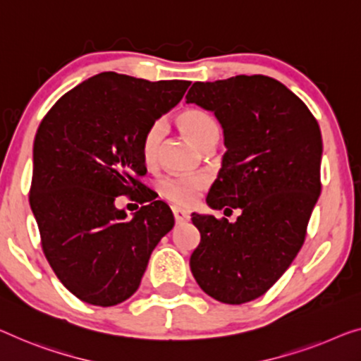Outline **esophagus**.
<instances>
[{"instance_id":"esophagus-1","label":"esophagus","mask_w":361,"mask_h":361,"mask_svg":"<svg viewBox=\"0 0 361 361\" xmlns=\"http://www.w3.org/2000/svg\"><path fill=\"white\" fill-rule=\"evenodd\" d=\"M171 212H173V217H175L176 224L186 222V220L190 219V214H188L186 211H183V209H180V207H171Z\"/></svg>"}]
</instances>
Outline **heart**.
Wrapping results in <instances>:
<instances>
[{"instance_id":"b5f03b06","label":"heart","mask_w":361,"mask_h":361,"mask_svg":"<svg viewBox=\"0 0 361 361\" xmlns=\"http://www.w3.org/2000/svg\"><path fill=\"white\" fill-rule=\"evenodd\" d=\"M178 126L192 142L206 149L219 137V126L207 111L186 110L178 116ZM165 136L164 121H154L141 137V155L146 165H154L159 159L160 146ZM207 186V180L201 175H169L159 181V191L165 199L178 204L191 206Z\"/></svg>"}]
</instances>
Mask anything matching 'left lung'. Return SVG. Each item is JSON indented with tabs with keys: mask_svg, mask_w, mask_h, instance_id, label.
Segmentation results:
<instances>
[{
	"mask_svg": "<svg viewBox=\"0 0 361 361\" xmlns=\"http://www.w3.org/2000/svg\"><path fill=\"white\" fill-rule=\"evenodd\" d=\"M186 104L214 111L224 128L212 209H238L236 222L192 214L201 241L190 267L209 297L241 305L264 295L303 246L321 192V129L279 80L255 74L195 82Z\"/></svg>",
	"mask_w": 361,
	"mask_h": 361,
	"instance_id": "8db88e82",
	"label": "left lung"
}]
</instances>
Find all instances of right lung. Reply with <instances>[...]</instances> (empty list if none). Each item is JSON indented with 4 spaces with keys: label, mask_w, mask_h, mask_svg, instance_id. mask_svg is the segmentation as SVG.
Returning a JSON list of instances; mask_svg holds the SVG:
<instances>
[{
    "label": "right lung",
    "mask_w": 361,
    "mask_h": 361,
    "mask_svg": "<svg viewBox=\"0 0 361 361\" xmlns=\"http://www.w3.org/2000/svg\"><path fill=\"white\" fill-rule=\"evenodd\" d=\"M190 84L100 73L64 94L37 129L29 201L42 250L85 303L113 306L131 297L173 228L170 207L139 181L147 171L141 137ZM120 195L145 206L128 219L116 207Z\"/></svg>",
    "instance_id": "right-lung-1"
}]
</instances>
